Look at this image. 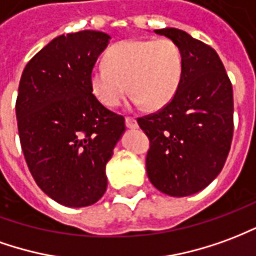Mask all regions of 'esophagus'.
<instances>
[{"label":"esophagus","mask_w":256,"mask_h":256,"mask_svg":"<svg viewBox=\"0 0 256 256\" xmlns=\"http://www.w3.org/2000/svg\"><path fill=\"white\" fill-rule=\"evenodd\" d=\"M125 125H126V128H130V130H135V128H138L136 120L132 118V117H126V118H125Z\"/></svg>","instance_id":"34e87169"}]
</instances>
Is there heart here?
Segmentation results:
<instances>
[{
	"label": "heart",
	"mask_w": 256,
	"mask_h": 256,
	"mask_svg": "<svg viewBox=\"0 0 256 256\" xmlns=\"http://www.w3.org/2000/svg\"><path fill=\"white\" fill-rule=\"evenodd\" d=\"M182 76V50L175 41L125 40L108 48L104 64L90 70V84L106 108L118 106L130 90L134 108L146 104L150 110H160L176 95Z\"/></svg>",
	"instance_id": "obj_1"
}]
</instances>
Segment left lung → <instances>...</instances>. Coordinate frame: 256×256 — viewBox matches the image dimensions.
<instances>
[{"label":"left lung","instance_id":"8db88e82","mask_svg":"<svg viewBox=\"0 0 256 256\" xmlns=\"http://www.w3.org/2000/svg\"><path fill=\"white\" fill-rule=\"evenodd\" d=\"M154 32L179 45L183 76L166 108L138 118L150 140L146 171L156 189L186 197L206 188L224 168L233 138V88L210 45L174 27Z\"/></svg>","mask_w":256,"mask_h":256}]
</instances>
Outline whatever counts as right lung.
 <instances>
[{"label": "right lung", "instance_id": "add662e5", "mask_svg": "<svg viewBox=\"0 0 256 256\" xmlns=\"http://www.w3.org/2000/svg\"><path fill=\"white\" fill-rule=\"evenodd\" d=\"M108 41L95 30L62 34L22 74L16 99L22 150L40 189L62 206H92L104 194L106 164L125 131L124 117L90 90V70Z\"/></svg>", "mask_w": 256, "mask_h": 256}]
</instances>
